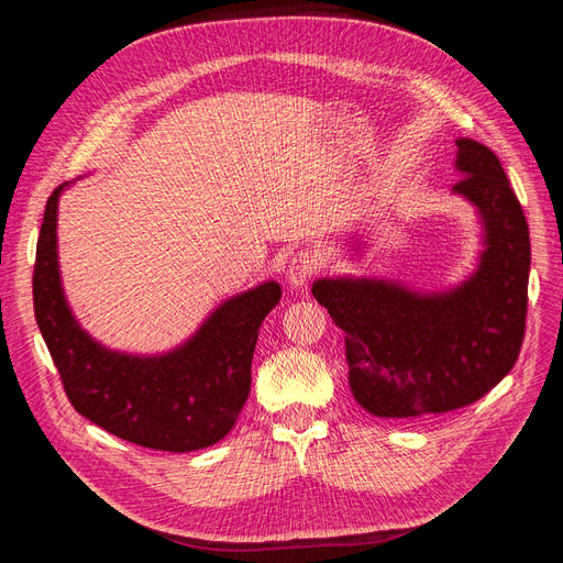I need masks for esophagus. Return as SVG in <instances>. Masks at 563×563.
Here are the masks:
<instances>
[{"mask_svg": "<svg viewBox=\"0 0 563 563\" xmlns=\"http://www.w3.org/2000/svg\"><path fill=\"white\" fill-rule=\"evenodd\" d=\"M317 255L312 251H298L286 265V279L294 288H302L317 272Z\"/></svg>", "mask_w": 563, "mask_h": 563, "instance_id": "34e87169", "label": "esophagus"}]
</instances>
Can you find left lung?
Segmentation results:
<instances>
[{
    "instance_id": "left-lung-1",
    "label": "left lung",
    "mask_w": 563,
    "mask_h": 563,
    "mask_svg": "<svg viewBox=\"0 0 563 563\" xmlns=\"http://www.w3.org/2000/svg\"><path fill=\"white\" fill-rule=\"evenodd\" d=\"M455 145L460 180L451 192L472 203L482 225L467 277L444 288L364 275L312 284V296L345 331L347 383L371 416L406 420L463 408L496 387L521 350L531 269L521 203L486 145Z\"/></svg>"
}]
</instances>
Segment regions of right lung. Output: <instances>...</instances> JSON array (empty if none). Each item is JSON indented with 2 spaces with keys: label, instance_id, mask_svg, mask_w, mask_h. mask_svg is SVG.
Here are the masks:
<instances>
[{
  "label": "right lung",
  "instance_id": "add662e5",
  "mask_svg": "<svg viewBox=\"0 0 563 563\" xmlns=\"http://www.w3.org/2000/svg\"><path fill=\"white\" fill-rule=\"evenodd\" d=\"M73 183L46 201L32 277L37 327L67 399L98 428L145 449L187 453L218 444L242 413L261 323L279 305L282 286L269 279L225 298L166 352L112 350L81 327L60 279L58 201Z\"/></svg>",
  "mask_w": 563,
  "mask_h": 563
}]
</instances>
